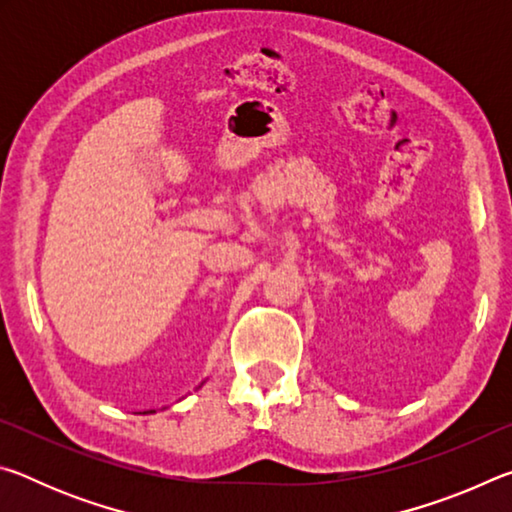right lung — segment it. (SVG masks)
<instances>
[{
    "label": "right lung",
    "instance_id": "1",
    "mask_svg": "<svg viewBox=\"0 0 512 512\" xmlns=\"http://www.w3.org/2000/svg\"><path fill=\"white\" fill-rule=\"evenodd\" d=\"M201 386H203V384H201ZM151 413H153V411H151Z\"/></svg>",
    "mask_w": 512,
    "mask_h": 512
}]
</instances>
